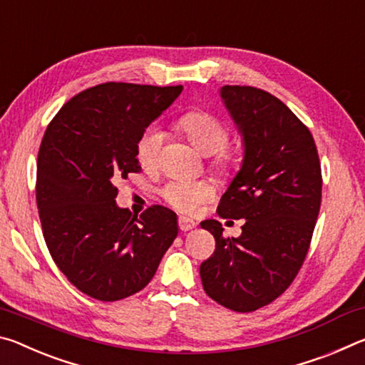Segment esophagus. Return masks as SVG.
Listing matches in <instances>:
<instances>
[{
	"mask_svg": "<svg viewBox=\"0 0 365 365\" xmlns=\"http://www.w3.org/2000/svg\"><path fill=\"white\" fill-rule=\"evenodd\" d=\"M178 225H179V230H181V231H190V230L195 228L194 220H190L187 217H179Z\"/></svg>",
	"mask_w": 365,
	"mask_h": 365,
	"instance_id": "34e87169",
	"label": "esophagus"
}]
</instances>
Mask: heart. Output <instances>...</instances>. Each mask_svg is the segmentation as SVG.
<instances>
[{
    "label": "heart",
    "mask_w": 365,
    "mask_h": 365,
    "mask_svg": "<svg viewBox=\"0 0 365 365\" xmlns=\"http://www.w3.org/2000/svg\"><path fill=\"white\" fill-rule=\"evenodd\" d=\"M179 126L187 134L190 142L202 153L213 155L222 150L228 142V130L223 123L208 113H189L179 121ZM165 140V133L158 124H150L142 130L135 143V157L142 166H153L157 163L158 155ZM218 163H225L220 158ZM213 189L202 179L176 178L166 182L161 189V197L179 212L194 213L207 199H210Z\"/></svg>",
    "instance_id": "heart-1"
}]
</instances>
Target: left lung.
I'll return each instance as SVG.
<instances>
[{
  "instance_id": "left-lung-1",
  "label": "left lung",
  "mask_w": 365,
  "mask_h": 365,
  "mask_svg": "<svg viewBox=\"0 0 365 365\" xmlns=\"http://www.w3.org/2000/svg\"><path fill=\"white\" fill-rule=\"evenodd\" d=\"M220 97L242 160L218 215L246 222L239 237H225L217 220L200 223L217 241L200 278L213 301L252 312L277 299L306 259L320 210V161L310 130L277 97L239 86L222 87Z\"/></svg>"
}]
</instances>
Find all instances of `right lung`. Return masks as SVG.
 I'll return each mask as SVG.
<instances>
[{
	"instance_id": "add662e5",
	"label": "right lung",
	"mask_w": 365,
	"mask_h": 365,
	"mask_svg": "<svg viewBox=\"0 0 365 365\" xmlns=\"http://www.w3.org/2000/svg\"><path fill=\"white\" fill-rule=\"evenodd\" d=\"M182 92L108 82L71 98L53 118L37 163V207L48 250L71 283L111 302L145 288L179 231L176 213L140 217L116 204L119 178L140 170L142 130Z\"/></svg>"
}]
</instances>
